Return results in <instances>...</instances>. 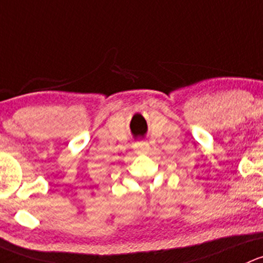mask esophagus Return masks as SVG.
I'll list each match as a JSON object with an SVG mask.
<instances>
[{
  "instance_id": "obj_1",
  "label": "esophagus",
  "mask_w": 263,
  "mask_h": 263,
  "mask_svg": "<svg viewBox=\"0 0 263 263\" xmlns=\"http://www.w3.org/2000/svg\"><path fill=\"white\" fill-rule=\"evenodd\" d=\"M134 149L138 154H147L149 152L151 147L148 142H138L134 144Z\"/></svg>"
}]
</instances>
